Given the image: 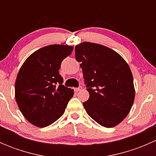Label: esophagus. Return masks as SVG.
<instances>
[{
  "instance_id": "obj_1",
  "label": "esophagus",
  "mask_w": 156,
  "mask_h": 156,
  "mask_svg": "<svg viewBox=\"0 0 156 156\" xmlns=\"http://www.w3.org/2000/svg\"><path fill=\"white\" fill-rule=\"evenodd\" d=\"M81 87H76V88H74V90H75V91H76V92H78V91L81 90Z\"/></svg>"
}]
</instances>
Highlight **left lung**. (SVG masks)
<instances>
[{"instance_id":"left-lung-1","label":"left lung","mask_w":156,"mask_h":156,"mask_svg":"<svg viewBox=\"0 0 156 156\" xmlns=\"http://www.w3.org/2000/svg\"><path fill=\"white\" fill-rule=\"evenodd\" d=\"M90 97L83 106L90 117L105 127L122 122L133 106L135 89L131 71L117 52L98 44L75 48Z\"/></svg>"}]
</instances>
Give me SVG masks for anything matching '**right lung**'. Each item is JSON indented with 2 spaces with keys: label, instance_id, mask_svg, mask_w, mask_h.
I'll list each match as a JSON object with an SVG mask.
<instances>
[{
  "label": "right lung",
  "instance_id": "1",
  "mask_svg": "<svg viewBox=\"0 0 156 156\" xmlns=\"http://www.w3.org/2000/svg\"><path fill=\"white\" fill-rule=\"evenodd\" d=\"M73 47L53 44L36 50L20 68L15 83V98L23 116L39 127L49 126L63 115L73 90L62 85L61 62Z\"/></svg>",
  "mask_w": 156,
  "mask_h": 156
}]
</instances>
